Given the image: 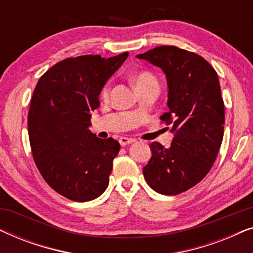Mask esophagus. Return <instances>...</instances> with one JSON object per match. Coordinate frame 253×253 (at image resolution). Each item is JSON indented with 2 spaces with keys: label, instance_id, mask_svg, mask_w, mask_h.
Listing matches in <instances>:
<instances>
[{
  "label": "esophagus",
  "instance_id": "1",
  "mask_svg": "<svg viewBox=\"0 0 253 253\" xmlns=\"http://www.w3.org/2000/svg\"><path fill=\"white\" fill-rule=\"evenodd\" d=\"M119 141H120V144L122 145V146H126V145H129V144H132L134 140L132 139V138H127V137H121Z\"/></svg>",
  "mask_w": 253,
  "mask_h": 253
}]
</instances>
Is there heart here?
<instances>
[{"mask_svg":"<svg viewBox=\"0 0 253 253\" xmlns=\"http://www.w3.org/2000/svg\"><path fill=\"white\" fill-rule=\"evenodd\" d=\"M134 85H136V88L144 87V86H148V85H157L158 86V81H157V78H155L154 76L151 74V72L143 71V72H139V74L134 77ZM109 88H110L109 84L105 85V87L102 88L101 95L103 96V98H107V96H108Z\"/></svg>","mask_w":253,"mask_h":253,"instance_id":"heart-1","label":"heart"}]
</instances>
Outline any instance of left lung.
I'll use <instances>...</instances> for the list:
<instances>
[{"label":"left lung","instance_id":"left-lung-1","mask_svg":"<svg viewBox=\"0 0 253 253\" xmlns=\"http://www.w3.org/2000/svg\"><path fill=\"white\" fill-rule=\"evenodd\" d=\"M137 57L165 72L169 109L160 120L174 133L170 147L151 144L144 177L154 191L178 195L209 174L219 153L224 129L219 77L205 58L175 46L153 48Z\"/></svg>","mask_w":253,"mask_h":253}]
</instances>
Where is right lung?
Segmentation results:
<instances>
[{"instance_id":"1","label":"right lung","mask_w":253,"mask_h":253,"mask_svg":"<svg viewBox=\"0 0 253 253\" xmlns=\"http://www.w3.org/2000/svg\"><path fill=\"white\" fill-rule=\"evenodd\" d=\"M129 53L69 57L41 76L27 116L31 150L50 188L84 203L101 196L109 183L120 143L88 130L99 95Z\"/></svg>"}]
</instances>
